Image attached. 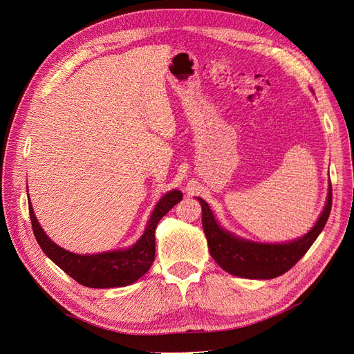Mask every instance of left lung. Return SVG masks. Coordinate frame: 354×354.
Returning <instances> with one entry per match:
<instances>
[{
	"label": "left lung",
	"instance_id": "8db88e82",
	"mask_svg": "<svg viewBox=\"0 0 354 354\" xmlns=\"http://www.w3.org/2000/svg\"><path fill=\"white\" fill-rule=\"evenodd\" d=\"M196 199L202 208V227L214 261L233 276L245 279H273L291 269L324 230L332 207V187L329 183L326 203L315 226L301 238L281 243L255 242L236 236L220 226L205 201Z\"/></svg>",
	"mask_w": 354,
	"mask_h": 354
}]
</instances>
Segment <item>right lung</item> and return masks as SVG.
Wrapping results in <instances>:
<instances>
[{
    "mask_svg": "<svg viewBox=\"0 0 354 354\" xmlns=\"http://www.w3.org/2000/svg\"><path fill=\"white\" fill-rule=\"evenodd\" d=\"M183 198L174 189L160 198L151 214L143 234L124 250L97 254H75L53 242L38 223L29 201L32 229L41 250L72 279L88 288H120L131 285L147 273L155 260V230L159 220Z\"/></svg>",
    "mask_w": 354,
    "mask_h": 354,
    "instance_id": "add662e5",
    "label": "right lung"
}]
</instances>
